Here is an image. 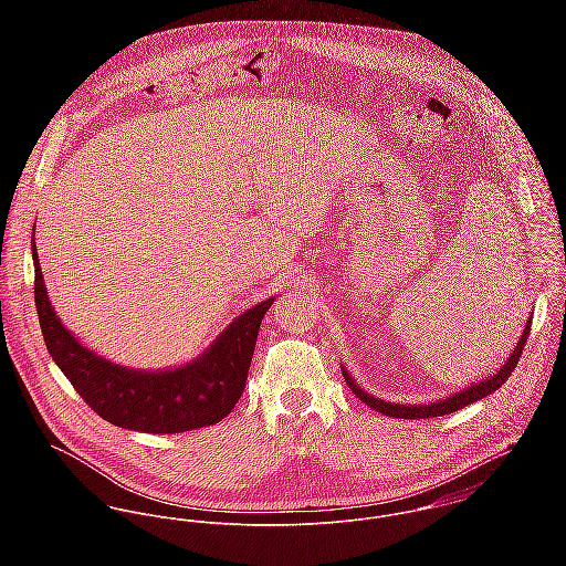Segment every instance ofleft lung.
<instances>
[{
  "label": "left lung",
  "mask_w": 566,
  "mask_h": 566,
  "mask_svg": "<svg viewBox=\"0 0 566 566\" xmlns=\"http://www.w3.org/2000/svg\"><path fill=\"white\" fill-rule=\"evenodd\" d=\"M530 326H532V316H530V321H527L525 328H523V335H521L518 342H516V348L510 353L507 361H505L494 375H490L488 379L480 381V384H471L469 388H464V390H460V392H455V395H451V397L438 399V401H433V403L401 405L392 403V401H384V399H377V397L368 395V392L350 377V373L344 368V364H342V375H344V381L348 384V388L353 390V395H355L361 403H366L370 409L381 411V413H386V416H392V418H411V420H413V418L444 416V413L458 411V409H462V407H467V405L475 403V401L484 399V397L492 395L494 390H499V388L507 381V377H510L512 370L516 368L518 357H521V353H523V348H525V342H527V335H530Z\"/></svg>",
  "instance_id": "left-lung-1"
}]
</instances>
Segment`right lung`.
<instances>
[{
    "instance_id": "1",
    "label": "right lung",
    "mask_w": 566,
    "mask_h": 566,
    "mask_svg": "<svg viewBox=\"0 0 566 566\" xmlns=\"http://www.w3.org/2000/svg\"><path fill=\"white\" fill-rule=\"evenodd\" d=\"M34 303L45 346L88 407L111 424L144 433H180L227 418L245 388L259 326L274 296L245 310L196 359L165 370H139L108 361L82 346L56 316L43 281L36 242Z\"/></svg>"
}]
</instances>
